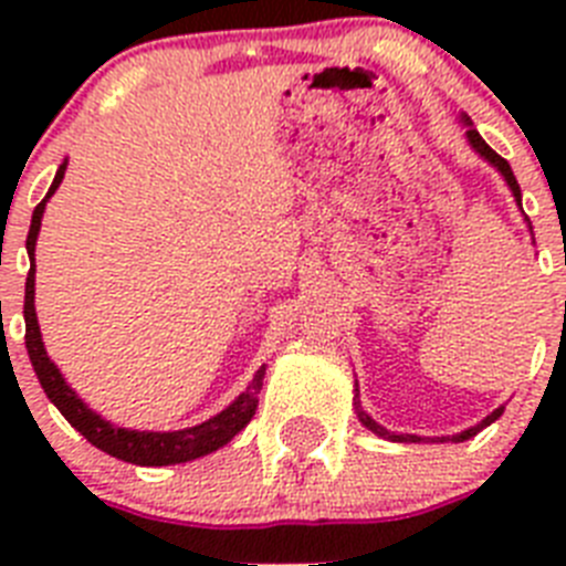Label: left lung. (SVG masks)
Instances as JSON below:
<instances>
[{
	"mask_svg": "<svg viewBox=\"0 0 566 566\" xmlns=\"http://www.w3.org/2000/svg\"><path fill=\"white\" fill-rule=\"evenodd\" d=\"M462 122L468 124V142H470V147L476 149V153L482 155L484 161H488V164H493V167H496L499 172L504 175V181H507L510 192H513V198H516V203H518V207H522V189H518L516 175H513V169H510V164L504 161V158H502V155L496 153V149H490L488 144H484V138H482V135H479L476 129L470 127V118H468V115H462ZM354 408H357V417H359V422H363L365 428H368V431H374V433H377V437H382V439H391V442H422V437H413V433H391V431H385L382 424H377V422H374L371 417H368V413L363 411V405H359V397L354 399ZM502 413H504V408H496V411L490 413V417H484L482 422H479V424H473V428H468V431L457 433V437H453V442H464V439L476 437V433L482 431V428H488L490 422H496V419L502 417ZM437 439H439V442H444V439H448V437H437Z\"/></svg>",
	"mask_w": 566,
	"mask_h": 566,
	"instance_id": "obj_1",
	"label": "left lung"
}]
</instances>
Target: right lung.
<instances>
[{
  "label": "right lung",
  "mask_w": 566,
  "mask_h": 566,
  "mask_svg": "<svg viewBox=\"0 0 566 566\" xmlns=\"http://www.w3.org/2000/svg\"><path fill=\"white\" fill-rule=\"evenodd\" d=\"M64 169L67 161L59 167L56 178L50 184L48 195L42 198L36 209H33V218H30V232H28V254L33 260L36 252V238L39 227H42V214L48 207L50 195L56 192L59 184L64 178ZM36 260L28 272V283H24V345H28L30 363H33V371H36L39 382H42L44 394L53 405H56L62 417L67 419L90 444H96L98 451L109 453V457L122 459L129 464H144V468H161V464H181L192 462V459H201L207 453L218 451L234 433H240L252 422L254 411H258V394L263 388V374H266V365H260V371L254 374V379L249 382V388L234 399L229 408H223L218 417L207 419V422L195 424V428H184V431H129V428H115L107 419L98 417L96 411H90L87 405L76 397V391L64 382L62 371H59L53 359L48 357L42 343V332H39L36 319V306H33V294H36Z\"/></svg>",
  "instance_id": "1"
}]
</instances>
